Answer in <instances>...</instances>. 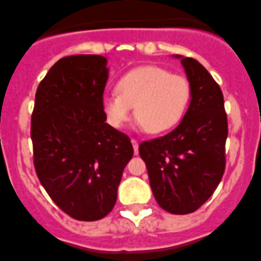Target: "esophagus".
Instances as JSON below:
<instances>
[{
  "mask_svg": "<svg viewBox=\"0 0 261 261\" xmlns=\"http://www.w3.org/2000/svg\"><path fill=\"white\" fill-rule=\"evenodd\" d=\"M131 144H133V148H134V153L137 154L138 153V141L137 139H131Z\"/></svg>",
  "mask_w": 261,
  "mask_h": 261,
  "instance_id": "1",
  "label": "esophagus"
}]
</instances>
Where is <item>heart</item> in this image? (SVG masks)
Listing matches in <instances>:
<instances>
[{"label":"heart","mask_w":261,"mask_h":261,"mask_svg":"<svg viewBox=\"0 0 261 261\" xmlns=\"http://www.w3.org/2000/svg\"><path fill=\"white\" fill-rule=\"evenodd\" d=\"M192 89L185 76L160 67H139L119 81L117 90L102 95V109L111 126L130 120L133 107L138 124L159 134L176 126L186 113Z\"/></svg>","instance_id":"obj_1"}]
</instances>
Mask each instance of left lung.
Returning a JSON list of instances; mask_svg holds the SVG:
<instances>
[{
  "mask_svg": "<svg viewBox=\"0 0 261 261\" xmlns=\"http://www.w3.org/2000/svg\"><path fill=\"white\" fill-rule=\"evenodd\" d=\"M174 57L180 60L190 83V104L176 128L142 142L139 154L159 205L186 215L212 196L223 176L227 116L223 93L211 73L197 60Z\"/></svg>",
  "mask_w": 261,
  "mask_h": 261,
  "instance_id": "8db88e82",
  "label": "left lung"
}]
</instances>
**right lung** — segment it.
<instances>
[{"label":"right lung","instance_id":"add662e5","mask_svg":"<svg viewBox=\"0 0 261 261\" xmlns=\"http://www.w3.org/2000/svg\"><path fill=\"white\" fill-rule=\"evenodd\" d=\"M107 64L97 55L60 59L38 86L31 116L38 178L56 205L83 222L112 211L134 154L130 138L105 123Z\"/></svg>","mask_w":261,"mask_h":261}]
</instances>
